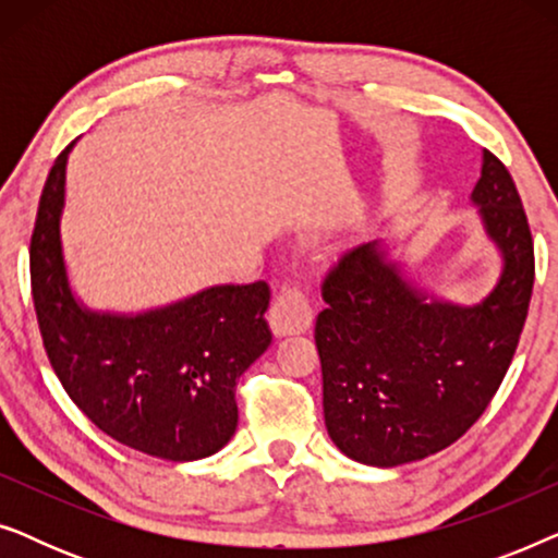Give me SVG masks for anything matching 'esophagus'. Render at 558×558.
<instances>
[{"mask_svg":"<svg viewBox=\"0 0 558 558\" xmlns=\"http://www.w3.org/2000/svg\"><path fill=\"white\" fill-rule=\"evenodd\" d=\"M312 325V304L296 287H284L269 307V327L277 338L307 332Z\"/></svg>","mask_w":558,"mask_h":558,"instance_id":"34e87169","label":"esophagus"}]
</instances>
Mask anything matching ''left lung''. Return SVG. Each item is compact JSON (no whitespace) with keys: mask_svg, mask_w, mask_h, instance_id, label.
<instances>
[{"mask_svg":"<svg viewBox=\"0 0 558 558\" xmlns=\"http://www.w3.org/2000/svg\"><path fill=\"white\" fill-rule=\"evenodd\" d=\"M500 271L480 302L424 289L384 241L327 277L315 342L325 426L335 447L399 468L452 445L477 422L513 361L533 292V241L506 165L483 149L470 193Z\"/></svg>","mask_w":558,"mask_h":558,"instance_id":"left-lung-1","label":"left lung"}]
</instances>
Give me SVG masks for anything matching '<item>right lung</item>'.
Here are the masks:
<instances>
[{
	"label": "right lung",
	"instance_id": "1",
	"mask_svg": "<svg viewBox=\"0 0 558 558\" xmlns=\"http://www.w3.org/2000/svg\"><path fill=\"white\" fill-rule=\"evenodd\" d=\"M45 180L29 243L33 300L50 365L75 407L121 445L170 462L223 449L239 426L235 380L269 348V287L216 284L142 312L94 310L63 248L65 170Z\"/></svg>",
	"mask_w": 558,
	"mask_h": 558
}]
</instances>
